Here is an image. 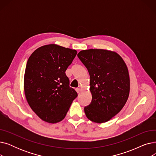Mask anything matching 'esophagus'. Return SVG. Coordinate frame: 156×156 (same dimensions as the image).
Segmentation results:
<instances>
[{
  "label": "esophagus",
  "instance_id": "34e87169",
  "mask_svg": "<svg viewBox=\"0 0 156 156\" xmlns=\"http://www.w3.org/2000/svg\"><path fill=\"white\" fill-rule=\"evenodd\" d=\"M75 90H76V92H77L78 94H79V93H80V89L79 88H76Z\"/></svg>",
  "mask_w": 156,
  "mask_h": 156
}]
</instances>
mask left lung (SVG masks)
I'll use <instances>...</instances> for the list:
<instances>
[{
  "mask_svg": "<svg viewBox=\"0 0 156 156\" xmlns=\"http://www.w3.org/2000/svg\"><path fill=\"white\" fill-rule=\"evenodd\" d=\"M77 55L90 77L92 99L84 108L85 115L97 123L107 122L120 112L128 100L129 76L126 64L118 54L104 49L83 50Z\"/></svg>",
  "mask_w": 156,
  "mask_h": 156,
  "instance_id": "left-lung-1",
  "label": "left lung"
}]
</instances>
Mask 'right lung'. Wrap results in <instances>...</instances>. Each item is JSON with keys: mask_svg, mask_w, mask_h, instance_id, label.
Instances as JSON below:
<instances>
[{"mask_svg": "<svg viewBox=\"0 0 156 156\" xmlns=\"http://www.w3.org/2000/svg\"><path fill=\"white\" fill-rule=\"evenodd\" d=\"M76 54V50L49 44L36 49L27 61L24 94L31 109L45 122L62 121L78 96L65 73Z\"/></svg>", "mask_w": 156, "mask_h": 156, "instance_id": "obj_1", "label": "right lung"}]
</instances>
